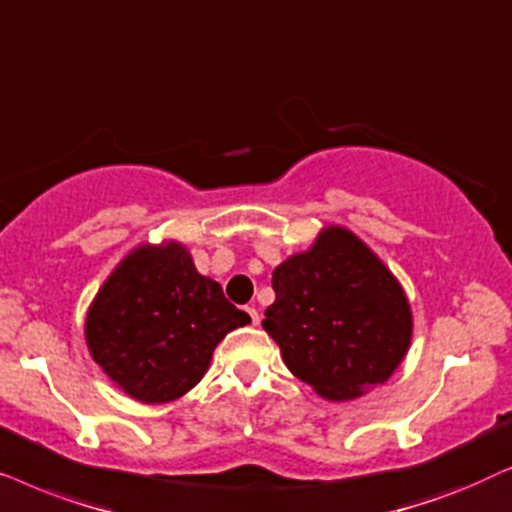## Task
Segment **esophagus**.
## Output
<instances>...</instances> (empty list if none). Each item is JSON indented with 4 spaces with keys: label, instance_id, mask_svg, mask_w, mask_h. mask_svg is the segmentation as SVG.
<instances>
[{
    "label": "esophagus",
    "instance_id": "1",
    "mask_svg": "<svg viewBox=\"0 0 512 512\" xmlns=\"http://www.w3.org/2000/svg\"><path fill=\"white\" fill-rule=\"evenodd\" d=\"M245 311H248L252 325H260V313H257L255 306H245Z\"/></svg>",
    "mask_w": 512,
    "mask_h": 512
}]
</instances>
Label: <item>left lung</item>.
<instances>
[{
    "instance_id": "left-lung-1",
    "label": "left lung",
    "mask_w": 512,
    "mask_h": 512,
    "mask_svg": "<svg viewBox=\"0 0 512 512\" xmlns=\"http://www.w3.org/2000/svg\"><path fill=\"white\" fill-rule=\"evenodd\" d=\"M276 302L262 327L288 370L325 400L360 398L384 384L412 342L403 285L346 227L330 224L309 250L271 276Z\"/></svg>"
}]
</instances>
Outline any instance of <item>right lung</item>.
<instances>
[{
	"label": "right lung",
	"mask_w": 512,
	"mask_h": 512,
	"mask_svg": "<svg viewBox=\"0 0 512 512\" xmlns=\"http://www.w3.org/2000/svg\"><path fill=\"white\" fill-rule=\"evenodd\" d=\"M250 316L201 276L182 243H142L107 276L86 313V346L133 400L182 398L208 372L215 346Z\"/></svg>",
	"instance_id": "add662e5"
}]
</instances>
